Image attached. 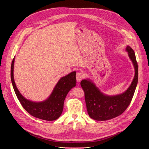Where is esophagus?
Wrapping results in <instances>:
<instances>
[{"mask_svg": "<svg viewBox=\"0 0 149 149\" xmlns=\"http://www.w3.org/2000/svg\"><path fill=\"white\" fill-rule=\"evenodd\" d=\"M84 76L82 74V73L81 72H77L76 74V78H77V81H78V82H79L81 79L83 78Z\"/></svg>", "mask_w": 149, "mask_h": 149, "instance_id": "esophagus-1", "label": "esophagus"}]
</instances>
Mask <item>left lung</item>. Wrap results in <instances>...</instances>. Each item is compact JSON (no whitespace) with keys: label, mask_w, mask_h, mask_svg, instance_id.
I'll list each match as a JSON object with an SVG mask.
<instances>
[{"label":"left lung","mask_w":149,"mask_h":149,"mask_svg":"<svg viewBox=\"0 0 149 149\" xmlns=\"http://www.w3.org/2000/svg\"><path fill=\"white\" fill-rule=\"evenodd\" d=\"M126 51L133 62L135 75L130 87L125 92L116 95H107L101 93L90 79H83L81 82L88 114L95 120L105 121L121 115L132 101L138 82V65L133 49L127 46Z\"/></svg>","instance_id":"8db88e82"}]
</instances>
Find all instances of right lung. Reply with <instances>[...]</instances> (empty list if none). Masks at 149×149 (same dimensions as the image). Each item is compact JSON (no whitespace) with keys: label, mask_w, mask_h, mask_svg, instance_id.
<instances>
[{"label":"right lung","mask_w":149,"mask_h":149,"mask_svg":"<svg viewBox=\"0 0 149 149\" xmlns=\"http://www.w3.org/2000/svg\"><path fill=\"white\" fill-rule=\"evenodd\" d=\"M15 57L11 65L10 77L15 93L24 109L31 116L42 120L53 121L61 115L65 98L68 92L76 86V72L73 71L62 77L56 84L52 93L45 100L34 102L25 98L20 93L13 77Z\"/></svg>","instance_id":"right-lung-1"}]
</instances>
